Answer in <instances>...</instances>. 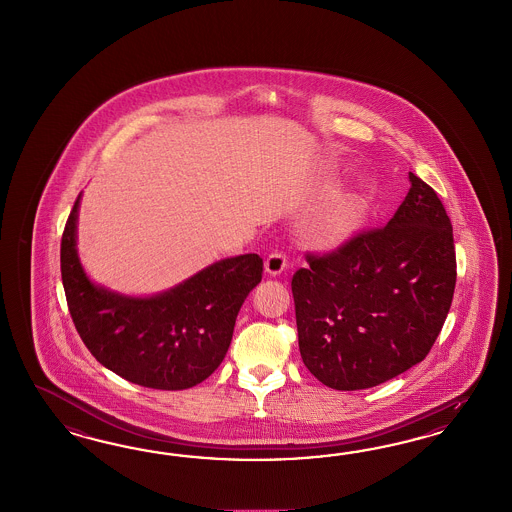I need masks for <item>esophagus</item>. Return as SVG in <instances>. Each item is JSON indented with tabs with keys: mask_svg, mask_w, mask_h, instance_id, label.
<instances>
[{
	"mask_svg": "<svg viewBox=\"0 0 512 512\" xmlns=\"http://www.w3.org/2000/svg\"><path fill=\"white\" fill-rule=\"evenodd\" d=\"M287 266H289V261H287V255L283 251H272L264 261V270L270 276H278Z\"/></svg>",
	"mask_w": 512,
	"mask_h": 512,
	"instance_id": "1",
	"label": "esophagus"
}]
</instances>
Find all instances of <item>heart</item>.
I'll return each instance as SVG.
<instances>
[{
	"label": "heart",
	"instance_id": "1",
	"mask_svg": "<svg viewBox=\"0 0 512 512\" xmlns=\"http://www.w3.org/2000/svg\"><path fill=\"white\" fill-rule=\"evenodd\" d=\"M360 189H364V186ZM360 214H362V191L355 193L353 199L347 202L332 219V223L328 225V236L332 240H340L343 236L353 233L360 221Z\"/></svg>",
	"mask_w": 512,
	"mask_h": 512
}]
</instances>
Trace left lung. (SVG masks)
I'll return each instance as SVG.
<instances>
[{
	"label": "left lung",
	"instance_id": "left-lung-1",
	"mask_svg": "<svg viewBox=\"0 0 512 512\" xmlns=\"http://www.w3.org/2000/svg\"><path fill=\"white\" fill-rule=\"evenodd\" d=\"M385 227L306 253L291 281L300 355L323 385L362 390L422 362L454 296L456 251L437 193L409 172Z\"/></svg>",
	"mask_w": 512,
	"mask_h": 512
}]
</instances>
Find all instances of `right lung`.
<instances>
[{"instance_id": "obj_1", "label": "right lung", "mask_w": 512, "mask_h": 512, "mask_svg": "<svg viewBox=\"0 0 512 512\" xmlns=\"http://www.w3.org/2000/svg\"><path fill=\"white\" fill-rule=\"evenodd\" d=\"M78 201L62 234V281L71 319L97 362L140 387L182 390L212 375L233 340L236 315L263 278L246 253L212 264L167 293L131 298L95 287L78 263Z\"/></svg>"}]
</instances>
